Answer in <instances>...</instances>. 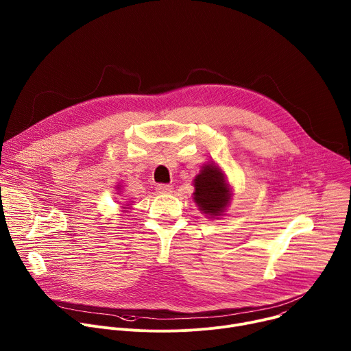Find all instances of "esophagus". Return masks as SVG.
<instances>
[{
  "label": "esophagus",
  "instance_id": "esophagus-1",
  "mask_svg": "<svg viewBox=\"0 0 351 351\" xmlns=\"http://www.w3.org/2000/svg\"><path fill=\"white\" fill-rule=\"evenodd\" d=\"M156 190L160 194H169V193H172V186L171 184H165V183H160V184H157Z\"/></svg>",
  "mask_w": 351,
  "mask_h": 351
}]
</instances>
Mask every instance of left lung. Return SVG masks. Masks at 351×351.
Masks as SVG:
<instances>
[{
  "mask_svg": "<svg viewBox=\"0 0 351 351\" xmlns=\"http://www.w3.org/2000/svg\"><path fill=\"white\" fill-rule=\"evenodd\" d=\"M193 199L203 214L215 218L225 213L230 203V186L222 171L214 164H206L194 178Z\"/></svg>",
  "mask_w": 351,
  "mask_h": 351,
  "instance_id": "left-lung-1",
  "label": "left lung"
}]
</instances>
